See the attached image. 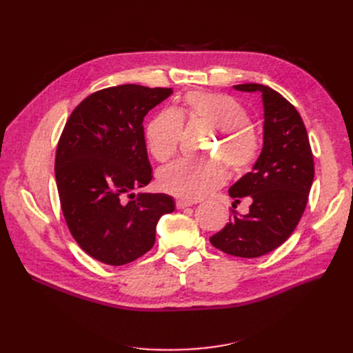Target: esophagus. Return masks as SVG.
I'll list each match as a JSON object with an SVG mask.
<instances>
[{
    "label": "esophagus",
    "mask_w": 353,
    "mask_h": 353,
    "mask_svg": "<svg viewBox=\"0 0 353 353\" xmlns=\"http://www.w3.org/2000/svg\"><path fill=\"white\" fill-rule=\"evenodd\" d=\"M193 205H194V203L189 201V200H177L176 201V208L177 209H186V208H190Z\"/></svg>",
    "instance_id": "1"
}]
</instances>
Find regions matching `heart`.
Returning <instances> with one entry per match:
<instances>
[{"label": "heart", "mask_w": 353, "mask_h": 353, "mask_svg": "<svg viewBox=\"0 0 353 353\" xmlns=\"http://www.w3.org/2000/svg\"><path fill=\"white\" fill-rule=\"evenodd\" d=\"M183 117L223 133L213 157L225 160L234 174L249 172L261 156L262 139L252 128L250 113L242 103L225 92L190 91L181 108H164L147 123L145 141L156 160L167 161L177 154L184 132ZM226 179V169L220 163L179 160L160 172L159 184L167 193L196 201L220 189Z\"/></svg>", "instance_id": "obj_1"}]
</instances>
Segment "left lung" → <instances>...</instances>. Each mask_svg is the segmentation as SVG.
<instances>
[{"instance_id":"obj_1","label":"left lung","mask_w":353,"mask_h":353,"mask_svg":"<svg viewBox=\"0 0 353 353\" xmlns=\"http://www.w3.org/2000/svg\"><path fill=\"white\" fill-rule=\"evenodd\" d=\"M240 91H261L265 107L263 148L253 170L229 189L233 205L249 196V213L233 212L210 243L237 257H259L285 243L305 212L313 183V154L298 110L263 84H237Z\"/></svg>"}]
</instances>
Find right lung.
<instances>
[{"label":"right lung","mask_w":353,"mask_h":353,"mask_svg":"<svg viewBox=\"0 0 353 353\" xmlns=\"http://www.w3.org/2000/svg\"><path fill=\"white\" fill-rule=\"evenodd\" d=\"M173 92L123 84L92 92L67 120L55 153V181L70 233L96 261L121 266L156 242L172 196L133 192L152 181L143 120Z\"/></svg>","instance_id":"right-lung-1"}]
</instances>
